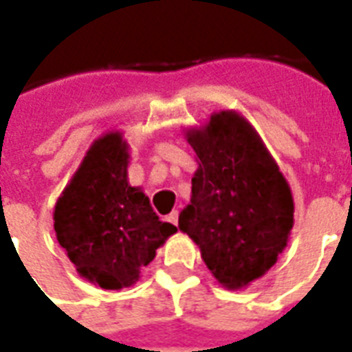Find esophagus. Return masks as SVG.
<instances>
[{
    "label": "esophagus",
    "mask_w": 352,
    "mask_h": 352,
    "mask_svg": "<svg viewBox=\"0 0 352 352\" xmlns=\"http://www.w3.org/2000/svg\"><path fill=\"white\" fill-rule=\"evenodd\" d=\"M168 221L174 223V226H178V210H172L170 214H168Z\"/></svg>",
    "instance_id": "obj_1"
}]
</instances>
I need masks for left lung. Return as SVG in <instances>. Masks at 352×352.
I'll use <instances>...</instances> for the list:
<instances>
[{"mask_svg": "<svg viewBox=\"0 0 352 352\" xmlns=\"http://www.w3.org/2000/svg\"><path fill=\"white\" fill-rule=\"evenodd\" d=\"M199 168L178 228L201 250L212 276L243 290L267 273L288 244L294 197L258 131L235 109L184 129Z\"/></svg>", "mask_w": 352, "mask_h": 352, "instance_id": "1", "label": "left lung"}]
</instances>
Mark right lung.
Listing matches in <instances>:
<instances>
[{
	"label": "right lung",
	"mask_w": 352,
	"mask_h": 352,
	"mask_svg": "<svg viewBox=\"0 0 352 352\" xmlns=\"http://www.w3.org/2000/svg\"><path fill=\"white\" fill-rule=\"evenodd\" d=\"M131 146L108 131L85 151L56 199L54 233L85 280L104 290L129 288L176 233L159 220L144 189L129 184Z\"/></svg>",
	"instance_id": "1"
}]
</instances>
